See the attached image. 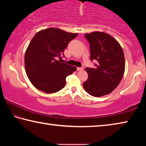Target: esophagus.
Listing matches in <instances>:
<instances>
[{
	"label": "esophagus",
	"mask_w": 146,
	"mask_h": 146,
	"mask_svg": "<svg viewBox=\"0 0 146 146\" xmlns=\"http://www.w3.org/2000/svg\"><path fill=\"white\" fill-rule=\"evenodd\" d=\"M76 70H77V71H82L84 70L83 68H76Z\"/></svg>",
	"instance_id": "34e87169"
}]
</instances>
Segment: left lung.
I'll use <instances>...</instances> for the list:
<instances>
[{"instance_id": "obj_1", "label": "left lung", "mask_w": 146, "mask_h": 146, "mask_svg": "<svg viewBox=\"0 0 146 146\" xmlns=\"http://www.w3.org/2000/svg\"><path fill=\"white\" fill-rule=\"evenodd\" d=\"M90 44V58L96 68H86L88 80L83 83L86 92L96 97L108 95L119 84L125 71L122 48L115 38L104 32L86 33Z\"/></svg>"}]
</instances>
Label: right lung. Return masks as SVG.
Returning a JSON list of instances; mask_svg holds the SVG:
<instances>
[{"label": "right lung", "instance_id": "obj_1", "mask_svg": "<svg viewBox=\"0 0 146 146\" xmlns=\"http://www.w3.org/2000/svg\"><path fill=\"white\" fill-rule=\"evenodd\" d=\"M77 35L54 28L35 35L26 49L24 64L27 76L37 90L53 93L65 86L66 78L76 68L61 63L56 58H61L68 43Z\"/></svg>", "mask_w": 146, "mask_h": 146}]
</instances>
